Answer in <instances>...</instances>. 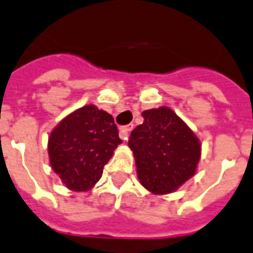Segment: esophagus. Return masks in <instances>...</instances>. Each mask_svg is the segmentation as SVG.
I'll use <instances>...</instances> for the list:
<instances>
[{"label":"esophagus","mask_w":253,"mask_h":253,"mask_svg":"<svg viewBox=\"0 0 253 253\" xmlns=\"http://www.w3.org/2000/svg\"><path fill=\"white\" fill-rule=\"evenodd\" d=\"M132 128H133V125H127V126L120 127V137H121L122 140L126 141L127 137H128L129 131H131Z\"/></svg>","instance_id":"obj_1"}]
</instances>
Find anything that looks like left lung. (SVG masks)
I'll return each mask as SVG.
<instances>
[{"instance_id":"obj_1","label":"left lung","mask_w":253,"mask_h":253,"mask_svg":"<svg viewBox=\"0 0 253 253\" xmlns=\"http://www.w3.org/2000/svg\"><path fill=\"white\" fill-rule=\"evenodd\" d=\"M142 116V125L131 132L128 140L137 177L153 195H167L196 173L201 143L171 108H152Z\"/></svg>"}]
</instances>
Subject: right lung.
<instances>
[{
    "label": "right lung",
    "mask_w": 253,
    "mask_h": 253,
    "mask_svg": "<svg viewBox=\"0 0 253 253\" xmlns=\"http://www.w3.org/2000/svg\"><path fill=\"white\" fill-rule=\"evenodd\" d=\"M120 143L122 140L112 116L94 105H86L52 129L49 164L66 187L76 192L88 191L101 178Z\"/></svg>",
    "instance_id": "right-lung-1"
}]
</instances>
